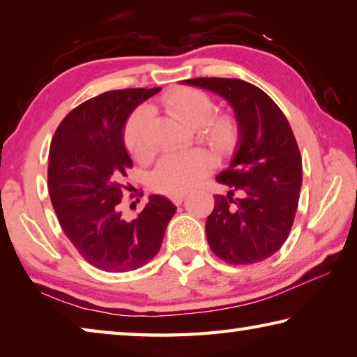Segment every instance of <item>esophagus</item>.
I'll return each instance as SVG.
<instances>
[{"label":"esophagus","mask_w":357,"mask_h":357,"mask_svg":"<svg viewBox=\"0 0 357 357\" xmlns=\"http://www.w3.org/2000/svg\"><path fill=\"white\" fill-rule=\"evenodd\" d=\"M184 198H185L184 193H179V195H172V202L178 206V204H181V203L184 202Z\"/></svg>","instance_id":"34e87169"}]
</instances>
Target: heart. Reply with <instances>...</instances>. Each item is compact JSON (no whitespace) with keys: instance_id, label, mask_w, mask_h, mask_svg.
<instances>
[{"instance_id":"heart-1","label":"heart","mask_w":357,"mask_h":357,"mask_svg":"<svg viewBox=\"0 0 357 357\" xmlns=\"http://www.w3.org/2000/svg\"><path fill=\"white\" fill-rule=\"evenodd\" d=\"M162 105L189 129H200V135L211 148L219 153L234 146L238 140V123L229 114L211 118L214 113V100L208 93L197 88H176L162 98ZM151 113L148 108H138L130 114L124 129V143L129 153L143 159L149 154V126ZM214 160L206 151L192 149L187 153L170 154L159 162L153 173L151 184L165 195H179L193 189L203 176L213 170Z\"/></svg>"}]
</instances>
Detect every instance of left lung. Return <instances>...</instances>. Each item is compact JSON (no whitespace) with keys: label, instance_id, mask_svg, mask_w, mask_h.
Here are the masks:
<instances>
[{"label":"left lung","instance_id":"8db88e82","mask_svg":"<svg viewBox=\"0 0 357 357\" xmlns=\"http://www.w3.org/2000/svg\"><path fill=\"white\" fill-rule=\"evenodd\" d=\"M185 84L219 94L238 121V146L217 183L206 220L211 250L229 264H253L280 249L293 227L302 185V160L291 126L275 102L258 86L238 78L202 77ZM241 191V199H233Z\"/></svg>","mask_w":357,"mask_h":357}]
</instances>
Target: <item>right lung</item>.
Returning <instances> with one entry per match:
<instances>
[{"instance_id": "add662e5", "label": "right lung", "mask_w": 357, "mask_h": 357, "mask_svg": "<svg viewBox=\"0 0 357 357\" xmlns=\"http://www.w3.org/2000/svg\"><path fill=\"white\" fill-rule=\"evenodd\" d=\"M160 88L118 89L74 108L53 135L48 155V193L66 236L94 268L128 273L159 252L176 206L162 195L134 220L121 215V181L132 159L124 124L135 108Z\"/></svg>"}]
</instances>
